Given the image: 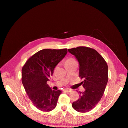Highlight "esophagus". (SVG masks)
Instances as JSON below:
<instances>
[{"instance_id":"34e87169","label":"esophagus","mask_w":128,"mask_h":128,"mask_svg":"<svg viewBox=\"0 0 128 128\" xmlns=\"http://www.w3.org/2000/svg\"><path fill=\"white\" fill-rule=\"evenodd\" d=\"M64 91H65V92H71V89H69V88H65V89H64Z\"/></svg>"}]
</instances>
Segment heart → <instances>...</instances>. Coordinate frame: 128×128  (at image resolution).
<instances>
[{"label":"heart","mask_w":128,"mask_h":128,"mask_svg":"<svg viewBox=\"0 0 128 128\" xmlns=\"http://www.w3.org/2000/svg\"><path fill=\"white\" fill-rule=\"evenodd\" d=\"M74 60H72V59H69V60H67V61H66V62H70V61H73Z\"/></svg>","instance_id":"b5f03b06"}]
</instances>
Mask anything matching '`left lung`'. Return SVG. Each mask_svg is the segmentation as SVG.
Instances as JSON below:
<instances>
[{"label": "left lung", "instance_id": "obj_1", "mask_svg": "<svg viewBox=\"0 0 128 128\" xmlns=\"http://www.w3.org/2000/svg\"><path fill=\"white\" fill-rule=\"evenodd\" d=\"M79 63V77L84 80L81 84L85 88L80 92V98L73 102L76 111L86 112L92 110L101 100L108 81V66L104 58L95 50L78 47L68 50Z\"/></svg>", "mask_w": 128, "mask_h": 128}]
</instances>
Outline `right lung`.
I'll return each mask as SVG.
<instances>
[{"mask_svg":"<svg viewBox=\"0 0 128 128\" xmlns=\"http://www.w3.org/2000/svg\"><path fill=\"white\" fill-rule=\"evenodd\" d=\"M67 53V48L42 50L31 56L22 69L26 92L34 106L43 112H50L56 106L62 91L52 90L47 82Z\"/></svg>","mask_w":128,"mask_h":128,"instance_id":"obj_1","label":"right lung"}]
</instances>
